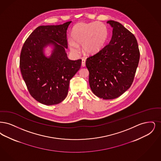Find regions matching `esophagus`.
<instances>
[{"label":"esophagus","instance_id":"obj_1","mask_svg":"<svg viewBox=\"0 0 161 161\" xmlns=\"http://www.w3.org/2000/svg\"><path fill=\"white\" fill-rule=\"evenodd\" d=\"M82 67L85 66V59H82Z\"/></svg>","mask_w":161,"mask_h":161}]
</instances>
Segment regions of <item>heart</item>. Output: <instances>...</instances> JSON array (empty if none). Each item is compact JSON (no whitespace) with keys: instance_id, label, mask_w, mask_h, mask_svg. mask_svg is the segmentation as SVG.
I'll use <instances>...</instances> for the list:
<instances>
[{"instance_id":"heart-1","label":"heart","mask_w":161,"mask_h":161,"mask_svg":"<svg viewBox=\"0 0 161 161\" xmlns=\"http://www.w3.org/2000/svg\"><path fill=\"white\" fill-rule=\"evenodd\" d=\"M73 40L68 41L70 49L75 53L79 51L78 46L82 45L84 53L96 54L102 49L106 42L109 32L106 26L100 22L79 23L71 31Z\"/></svg>"}]
</instances>
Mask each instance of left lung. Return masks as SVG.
<instances>
[{"mask_svg":"<svg viewBox=\"0 0 161 161\" xmlns=\"http://www.w3.org/2000/svg\"><path fill=\"white\" fill-rule=\"evenodd\" d=\"M113 28L109 43L89 56L86 66L92 92L100 98H117L133 83L140 61L135 36L117 21H107Z\"/></svg>","mask_w":161,"mask_h":161,"instance_id":"left-lung-1","label":"left lung"}]
</instances>
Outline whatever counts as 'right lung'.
Masks as SVG:
<instances>
[{"label": "right lung", "mask_w": 161, "mask_h": 161, "mask_svg": "<svg viewBox=\"0 0 161 161\" xmlns=\"http://www.w3.org/2000/svg\"><path fill=\"white\" fill-rule=\"evenodd\" d=\"M71 22L38 26L29 36L21 49L22 77L31 96L44 105H56L63 102L67 96L70 79L81 66V59L70 60L65 52L68 48L67 31ZM49 44L54 48L47 58L43 50Z\"/></svg>", "instance_id": "obj_1"}]
</instances>
